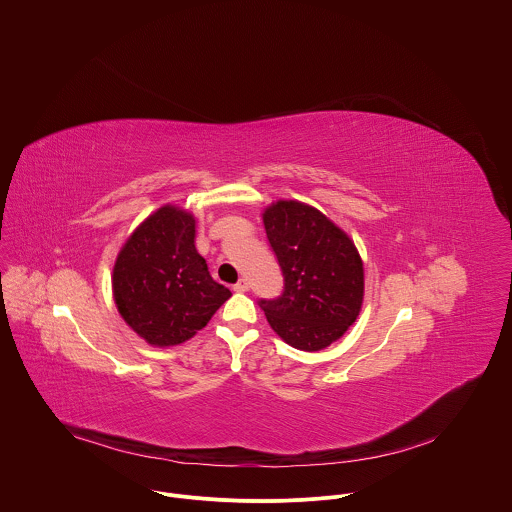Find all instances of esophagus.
I'll return each instance as SVG.
<instances>
[{
    "label": "esophagus",
    "mask_w": 512,
    "mask_h": 512,
    "mask_svg": "<svg viewBox=\"0 0 512 512\" xmlns=\"http://www.w3.org/2000/svg\"><path fill=\"white\" fill-rule=\"evenodd\" d=\"M248 288H250V286H248V282H246V280H238V282L232 286V290L238 293L248 292Z\"/></svg>",
    "instance_id": "34e87169"
}]
</instances>
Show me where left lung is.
<instances>
[{"label": "left lung", "mask_w": 512, "mask_h": 512, "mask_svg": "<svg viewBox=\"0 0 512 512\" xmlns=\"http://www.w3.org/2000/svg\"><path fill=\"white\" fill-rule=\"evenodd\" d=\"M264 226L284 276V292L258 301L268 323L295 349L329 347L363 305L365 274L355 244L317 209L297 201L266 209Z\"/></svg>", "instance_id": "8db88e82"}]
</instances>
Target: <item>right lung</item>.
Instances as JSON below:
<instances>
[{"mask_svg": "<svg viewBox=\"0 0 512 512\" xmlns=\"http://www.w3.org/2000/svg\"><path fill=\"white\" fill-rule=\"evenodd\" d=\"M112 288L124 321L157 347L191 339L232 295L195 248V219L169 205L124 244Z\"/></svg>", "mask_w": 512, "mask_h": 512, "instance_id": "right-lung-1", "label": "right lung"}]
</instances>
